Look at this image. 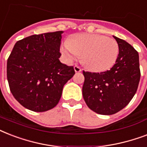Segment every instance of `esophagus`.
I'll list each match as a JSON object with an SVG mask.
<instances>
[{
    "instance_id": "1",
    "label": "esophagus",
    "mask_w": 147,
    "mask_h": 147,
    "mask_svg": "<svg viewBox=\"0 0 147 147\" xmlns=\"http://www.w3.org/2000/svg\"><path fill=\"white\" fill-rule=\"evenodd\" d=\"M74 70H75L76 72H80V71H82V69L79 66H78V65H75L74 66Z\"/></svg>"
}]
</instances>
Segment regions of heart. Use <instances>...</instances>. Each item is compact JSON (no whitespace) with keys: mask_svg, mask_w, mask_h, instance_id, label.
Wrapping results in <instances>:
<instances>
[{"mask_svg":"<svg viewBox=\"0 0 147 147\" xmlns=\"http://www.w3.org/2000/svg\"><path fill=\"white\" fill-rule=\"evenodd\" d=\"M61 53L69 62L81 55V62L92 71H107L116 63L119 55L117 42L100 34L81 33L72 40H65Z\"/></svg>","mask_w":147,"mask_h":147,"instance_id":"b5f03b06","label":"heart"}]
</instances>
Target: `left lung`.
Returning a JSON list of instances; mask_svg holds the SVG:
<instances>
[{"label":"left lung","mask_w":147,"mask_h":147,"mask_svg":"<svg viewBox=\"0 0 147 147\" xmlns=\"http://www.w3.org/2000/svg\"><path fill=\"white\" fill-rule=\"evenodd\" d=\"M113 36L119 47L114 66L100 73L83 71L84 100L90 109L103 115L125 107L136 94L140 78L138 53L125 40Z\"/></svg>","instance_id":"1"}]
</instances>
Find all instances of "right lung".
Listing matches in <instances>:
<instances>
[{
    "label": "right lung",
    "instance_id": "obj_1",
    "mask_svg": "<svg viewBox=\"0 0 147 147\" xmlns=\"http://www.w3.org/2000/svg\"><path fill=\"white\" fill-rule=\"evenodd\" d=\"M63 31L32 35L15 43L7 59L10 92L21 105L36 112L55 107L65 83L75 75L73 66L59 59Z\"/></svg>",
    "mask_w": 147,
    "mask_h": 147
}]
</instances>
